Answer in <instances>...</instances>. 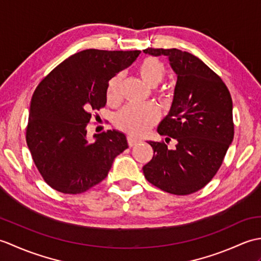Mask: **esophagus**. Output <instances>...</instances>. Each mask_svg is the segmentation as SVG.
I'll return each instance as SVG.
<instances>
[{"label":"esophagus","mask_w":261,"mask_h":261,"mask_svg":"<svg viewBox=\"0 0 261 261\" xmlns=\"http://www.w3.org/2000/svg\"><path fill=\"white\" fill-rule=\"evenodd\" d=\"M127 143H129L130 147H134L136 145H138V143H140V140L137 139V138L132 137V136H127Z\"/></svg>","instance_id":"obj_1"}]
</instances>
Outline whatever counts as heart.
I'll list each match as a JSON object with an SVG mask.
<instances>
[{
  "label": "heart",
  "mask_w": 261,
  "mask_h": 261,
  "mask_svg": "<svg viewBox=\"0 0 261 261\" xmlns=\"http://www.w3.org/2000/svg\"><path fill=\"white\" fill-rule=\"evenodd\" d=\"M143 82L149 86H157L164 80L165 67L156 58H147L139 67ZM124 74L114 76L109 83L107 97L109 103H115L120 98V87ZM158 120V112L152 105H127L115 116V123L121 130L134 136H142Z\"/></svg>",
  "instance_id": "1"
}]
</instances>
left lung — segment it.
Here are the masks:
<instances>
[{
	"label": "left lung",
	"instance_id": "obj_1",
	"mask_svg": "<svg viewBox=\"0 0 261 261\" xmlns=\"http://www.w3.org/2000/svg\"><path fill=\"white\" fill-rule=\"evenodd\" d=\"M143 53L166 56L177 75L173 103L157 129L160 136L175 139L176 147L149 141L153 157L143 166V174L160 190L188 195L213 178L233 140L230 92L212 69L190 53L176 48H148Z\"/></svg>",
	"mask_w": 261,
	"mask_h": 261
}]
</instances>
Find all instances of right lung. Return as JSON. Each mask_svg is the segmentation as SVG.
I'll use <instances>...</instances> for the list:
<instances>
[{
    "label": "right lung",
    "instance_id": "right-lung-1",
    "mask_svg": "<svg viewBox=\"0 0 261 261\" xmlns=\"http://www.w3.org/2000/svg\"><path fill=\"white\" fill-rule=\"evenodd\" d=\"M140 50L86 49L51 70L31 99L27 145L43 179L64 194H80L108 176L127 146L118 130L87 138L92 113L105 107L109 81L129 67Z\"/></svg>",
    "mask_w": 261,
    "mask_h": 261
}]
</instances>
